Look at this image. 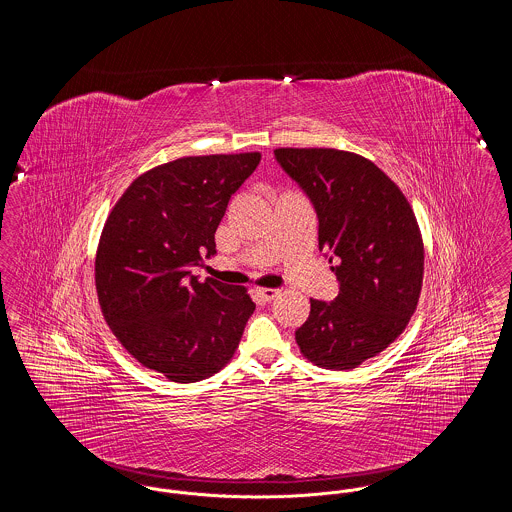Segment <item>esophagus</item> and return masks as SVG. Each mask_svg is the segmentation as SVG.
I'll return each instance as SVG.
<instances>
[{"instance_id":"esophagus-1","label":"esophagus","mask_w":512,"mask_h":512,"mask_svg":"<svg viewBox=\"0 0 512 512\" xmlns=\"http://www.w3.org/2000/svg\"><path fill=\"white\" fill-rule=\"evenodd\" d=\"M257 293H259L265 301H272V299L280 293V290H274V288H257Z\"/></svg>"}]
</instances>
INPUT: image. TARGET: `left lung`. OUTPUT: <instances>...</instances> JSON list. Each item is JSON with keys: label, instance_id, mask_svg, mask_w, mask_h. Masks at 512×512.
Returning <instances> with one entry per match:
<instances>
[{"label": "left lung", "instance_id": "left-lung-1", "mask_svg": "<svg viewBox=\"0 0 512 512\" xmlns=\"http://www.w3.org/2000/svg\"><path fill=\"white\" fill-rule=\"evenodd\" d=\"M276 163L311 199L318 249L338 259L340 293L311 299L295 340L315 365L351 370L384 351L416 309L424 247L413 209L372 161L340 149L274 151Z\"/></svg>", "mask_w": 512, "mask_h": 512}]
</instances>
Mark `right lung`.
Returning <instances> with one entry per match:
<instances>
[{
  "mask_svg": "<svg viewBox=\"0 0 512 512\" xmlns=\"http://www.w3.org/2000/svg\"><path fill=\"white\" fill-rule=\"evenodd\" d=\"M261 153L182 157L138 176L113 207L96 255L101 313L124 349L172 382L226 365L255 303L242 286L199 282L230 197Z\"/></svg>",
  "mask_w": 512,
  "mask_h": 512,
  "instance_id": "right-lung-1",
  "label": "right lung"
}]
</instances>
